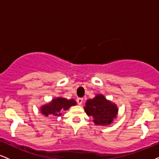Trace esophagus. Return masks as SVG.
Segmentation results:
<instances>
[{"instance_id": "esophagus-1", "label": "esophagus", "mask_w": 159, "mask_h": 159, "mask_svg": "<svg viewBox=\"0 0 159 159\" xmlns=\"http://www.w3.org/2000/svg\"><path fill=\"white\" fill-rule=\"evenodd\" d=\"M83 101H84V98H77V102L78 105H81L82 103H83Z\"/></svg>"}]
</instances>
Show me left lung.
Segmentation results:
<instances>
[{
    "label": "left lung",
    "instance_id": "1",
    "mask_svg": "<svg viewBox=\"0 0 159 159\" xmlns=\"http://www.w3.org/2000/svg\"><path fill=\"white\" fill-rule=\"evenodd\" d=\"M84 111L88 116H93V122L98 125H107L116 117L118 108L115 104L105 98L103 95H96L86 102Z\"/></svg>",
    "mask_w": 159,
    "mask_h": 159
}]
</instances>
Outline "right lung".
<instances>
[{"instance_id":"obj_1","label":"right lung","mask_w":159,"mask_h":159,"mask_svg":"<svg viewBox=\"0 0 159 159\" xmlns=\"http://www.w3.org/2000/svg\"><path fill=\"white\" fill-rule=\"evenodd\" d=\"M76 105V102L72 99H66L65 98L57 97L52 100L51 102L43 105L40 107V111L43 115L48 116H61V111H66L71 106Z\"/></svg>"}]
</instances>
